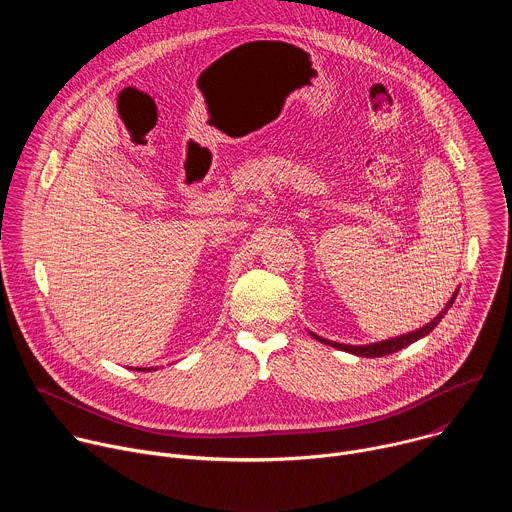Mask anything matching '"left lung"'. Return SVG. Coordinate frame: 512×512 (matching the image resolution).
I'll list each match as a JSON object with an SVG mask.
<instances>
[{"mask_svg":"<svg viewBox=\"0 0 512 512\" xmlns=\"http://www.w3.org/2000/svg\"><path fill=\"white\" fill-rule=\"evenodd\" d=\"M456 296H458V289L454 291V296H452L450 302L444 306V310H442L440 314H437L431 322H427L423 328H417V330H413V332H407V334H401V336H395V338H389V340H381V342H373V344L352 346V344H340V342H334V340H326V338H322V336H318V334H314V332H310V336H314L316 340H320V342H324V344H328V346H332V348H338V350H344V352H350V354H356V356H364V358L387 356V354H393V352H397V350H401V348H405V346L417 342L419 338L427 336L437 324L442 322V318L448 314V310L452 308Z\"/></svg>","mask_w":512,"mask_h":512,"instance_id":"8db88e82","label":"left lung"}]
</instances>
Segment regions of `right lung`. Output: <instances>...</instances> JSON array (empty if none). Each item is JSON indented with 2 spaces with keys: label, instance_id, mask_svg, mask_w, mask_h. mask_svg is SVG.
Here are the masks:
<instances>
[{
  "label": "right lung",
  "instance_id": "add662e5",
  "mask_svg": "<svg viewBox=\"0 0 512 512\" xmlns=\"http://www.w3.org/2000/svg\"><path fill=\"white\" fill-rule=\"evenodd\" d=\"M152 369H158V367H152ZM152 369H135V371H152Z\"/></svg>",
  "mask_w": 512,
  "mask_h": 512
}]
</instances>
